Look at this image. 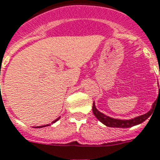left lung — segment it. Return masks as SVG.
Wrapping results in <instances>:
<instances>
[{
  "mask_svg": "<svg viewBox=\"0 0 160 160\" xmlns=\"http://www.w3.org/2000/svg\"><path fill=\"white\" fill-rule=\"evenodd\" d=\"M159 92H160V85H159ZM154 102V104L152 105L151 109L149 110L146 114L136 116V117H135V118L129 119V120L116 119V118H113V117H110V116H107V115L103 114L102 112H99V111L97 109V107H96V105L94 102H93V105H92V112H93V114H94V116L98 118V120H99L102 124H104L105 126H108V127H115V128H128V127H132V126H137V125H139V124H141L142 122L146 121L147 119L151 116L152 112H153Z\"/></svg>",
  "mask_w": 160,
  "mask_h": 160,
  "instance_id": "8db88e82",
  "label": "left lung"
}]
</instances>
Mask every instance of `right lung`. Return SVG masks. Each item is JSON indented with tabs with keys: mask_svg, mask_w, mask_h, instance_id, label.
Masks as SVG:
<instances>
[{
	"mask_svg": "<svg viewBox=\"0 0 160 160\" xmlns=\"http://www.w3.org/2000/svg\"><path fill=\"white\" fill-rule=\"evenodd\" d=\"M59 119H60V116H59V117H58V118H57V119H56L55 121H53V122H52V123H51V124H53V123H55L56 121H58V120H59ZM51 124H48V125H44V126H35V128H42V127H45V126H50Z\"/></svg>",
	"mask_w": 160,
	"mask_h": 160,
	"instance_id": "add662e5",
	"label": "right lung"
}]
</instances>
